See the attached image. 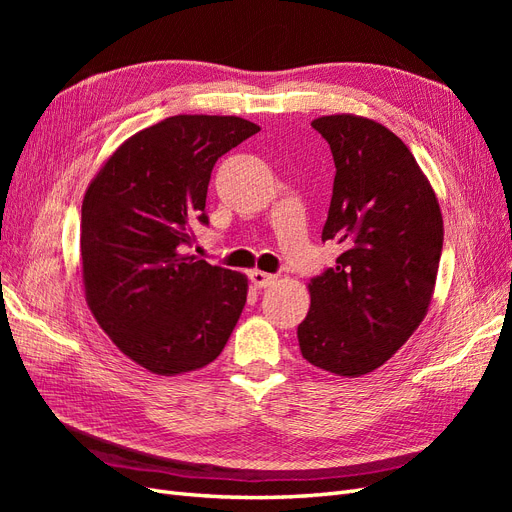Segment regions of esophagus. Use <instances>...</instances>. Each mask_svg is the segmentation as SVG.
Listing matches in <instances>:
<instances>
[{
    "label": "esophagus",
    "mask_w": 512,
    "mask_h": 512,
    "mask_svg": "<svg viewBox=\"0 0 512 512\" xmlns=\"http://www.w3.org/2000/svg\"><path fill=\"white\" fill-rule=\"evenodd\" d=\"M250 280H252V284L256 288H267V286L277 282V277L271 275V273H265V271H252L250 273Z\"/></svg>",
    "instance_id": "obj_1"
}]
</instances>
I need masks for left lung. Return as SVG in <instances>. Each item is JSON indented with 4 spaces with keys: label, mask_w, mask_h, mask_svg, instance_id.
I'll list each match as a JSON object with an SVG mask.
<instances>
[{
    "label": "left lung",
    "mask_w": 512,
    "mask_h": 512,
    "mask_svg": "<svg viewBox=\"0 0 512 512\" xmlns=\"http://www.w3.org/2000/svg\"><path fill=\"white\" fill-rule=\"evenodd\" d=\"M335 160L322 241L344 252L307 284L312 305L299 324L303 359L342 378L382 367L404 346L436 288L444 241L436 192L410 149L361 115L312 121Z\"/></svg>",
    "instance_id": "8db88e82"
}]
</instances>
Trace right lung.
<instances>
[{
    "instance_id": "obj_1",
    "label": "right lung",
    "mask_w": 512,
    "mask_h": 512,
    "mask_svg": "<svg viewBox=\"0 0 512 512\" xmlns=\"http://www.w3.org/2000/svg\"><path fill=\"white\" fill-rule=\"evenodd\" d=\"M260 132L232 115H175L123 141L87 185L85 301L111 342L158 376L220 356L247 301V277L181 254L207 224L213 164Z\"/></svg>"
}]
</instances>
